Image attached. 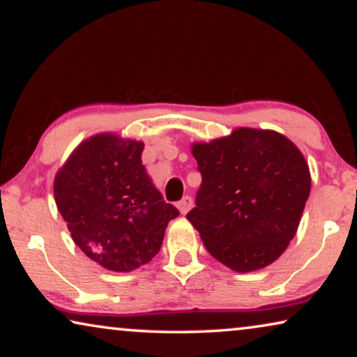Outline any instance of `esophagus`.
Here are the masks:
<instances>
[{
  "mask_svg": "<svg viewBox=\"0 0 357 357\" xmlns=\"http://www.w3.org/2000/svg\"><path fill=\"white\" fill-rule=\"evenodd\" d=\"M192 204H194V202H192V199H190L189 195H185V197H183V199H181L179 202H178V208H179V212L183 213V215H185V213L189 212L190 208H192Z\"/></svg>",
  "mask_w": 357,
  "mask_h": 357,
  "instance_id": "34e87169",
  "label": "esophagus"
}]
</instances>
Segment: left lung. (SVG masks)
Returning <instances> with one entry per match:
<instances>
[{
  "label": "left lung",
  "instance_id": "obj_1",
  "mask_svg": "<svg viewBox=\"0 0 357 357\" xmlns=\"http://www.w3.org/2000/svg\"><path fill=\"white\" fill-rule=\"evenodd\" d=\"M192 155L202 184L185 217L208 252L241 273L275 262L294 238L310 192L299 149L275 130L238 128L194 144Z\"/></svg>",
  "mask_w": 357,
  "mask_h": 357
}]
</instances>
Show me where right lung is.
<instances>
[{"mask_svg":"<svg viewBox=\"0 0 357 357\" xmlns=\"http://www.w3.org/2000/svg\"><path fill=\"white\" fill-rule=\"evenodd\" d=\"M144 144L98 134L74 150L54 178V200L80 250L112 272L149 264L179 210L142 165Z\"/></svg>","mask_w":357,"mask_h":357,"instance_id":"add662e5","label":"right lung"}]
</instances>
